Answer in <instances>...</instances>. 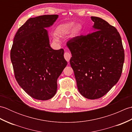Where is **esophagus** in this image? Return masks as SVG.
Returning a JSON list of instances; mask_svg holds the SVG:
<instances>
[{"label": "esophagus", "mask_w": 132, "mask_h": 132, "mask_svg": "<svg viewBox=\"0 0 132 132\" xmlns=\"http://www.w3.org/2000/svg\"><path fill=\"white\" fill-rule=\"evenodd\" d=\"M71 57V55L70 53H69V52L64 53V58H65V60L68 62L70 61V60Z\"/></svg>", "instance_id": "34e87169"}]
</instances>
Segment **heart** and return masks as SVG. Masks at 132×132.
<instances>
[{"label":"heart","instance_id":"b5f03b06","mask_svg":"<svg viewBox=\"0 0 132 132\" xmlns=\"http://www.w3.org/2000/svg\"><path fill=\"white\" fill-rule=\"evenodd\" d=\"M74 24L73 23H65L63 24H61L58 26L56 29V33L59 36H63L68 34L74 28ZM54 40L56 42H58V38L56 36H54L53 37Z\"/></svg>","mask_w":132,"mask_h":132}]
</instances>
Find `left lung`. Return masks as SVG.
I'll list each match as a JSON object with an SVG mask.
<instances>
[{
    "instance_id": "8db88e82",
    "label": "left lung",
    "mask_w": 132,
    "mask_h": 132,
    "mask_svg": "<svg viewBox=\"0 0 132 132\" xmlns=\"http://www.w3.org/2000/svg\"><path fill=\"white\" fill-rule=\"evenodd\" d=\"M92 33L78 36L66 44L78 91L88 99L105 95L118 82L124 50L117 30L104 20L91 16Z\"/></svg>"
}]
</instances>
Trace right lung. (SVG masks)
<instances>
[{
  "mask_svg": "<svg viewBox=\"0 0 132 132\" xmlns=\"http://www.w3.org/2000/svg\"><path fill=\"white\" fill-rule=\"evenodd\" d=\"M57 15L30 18L18 29L11 50V60L19 86L35 99H51L57 89V79L68 62L64 50L53 49L48 32Z\"/></svg>",
  "mask_w": 132,
  "mask_h": 132,
  "instance_id": "obj_1",
  "label": "right lung"
}]
</instances>
